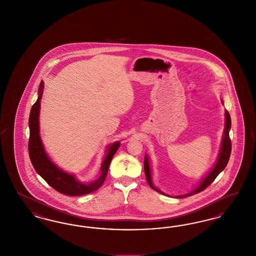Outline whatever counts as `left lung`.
Listing matches in <instances>:
<instances>
[{
    "label": "left lung",
    "mask_w": 256,
    "mask_h": 256,
    "mask_svg": "<svg viewBox=\"0 0 256 256\" xmlns=\"http://www.w3.org/2000/svg\"><path fill=\"white\" fill-rule=\"evenodd\" d=\"M224 115H226V128H224V137H222V146H220V150L219 156H218L215 166L213 167L212 170H210V172L207 174L206 176L202 180V182L200 183V185L196 188L194 191H192L188 194H185V195L178 196L176 198H185V196L198 194V193L204 191V189H206L211 183L215 180V178L218 176L220 172L224 170L226 168V166L228 165V160L230 158V154H232V140L230 138V130L232 128V119H230V115L228 111H226ZM144 170H145L146 180L148 183V185L154 190L158 191L163 195H166L163 192L159 191L158 188H156L154 183L152 182V172H150V163H148V156H145V160H144Z\"/></svg>",
    "instance_id": "obj_1"
}]
</instances>
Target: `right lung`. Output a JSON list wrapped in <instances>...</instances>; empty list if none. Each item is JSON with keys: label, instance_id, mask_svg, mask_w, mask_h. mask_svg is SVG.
<instances>
[{"label": "right lung", "instance_id": "1", "mask_svg": "<svg viewBox=\"0 0 256 256\" xmlns=\"http://www.w3.org/2000/svg\"><path fill=\"white\" fill-rule=\"evenodd\" d=\"M44 84L41 82L39 86V96L36 104L32 106L30 118V139H28V154L34 168L38 174L52 186L54 190L61 194L67 196H84L92 193L98 189L104 182L110 162L113 158L115 152L120 146V142H115L108 148V154L104 159L100 166V174L93 182L82 183L76 180L73 174H70L60 169L54 164L47 156L39 134V110L40 100L43 94Z\"/></svg>", "mask_w": 256, "mask_h": 256}]
</instances>
